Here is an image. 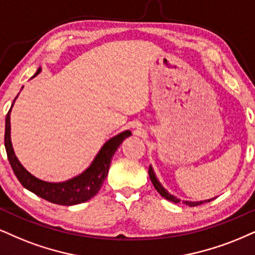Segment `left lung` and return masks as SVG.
<instances>
[{"label":"left lung","mask_w":255,"mask_h":255,"mask_svg":"<svg viewBox=\"0 0 255 255\" xmlns=\"http://www.w3.org/2000/svg\"><path fill=\"white\" fill-rule=\"evenodd\" d=\"M149 176H150V180H151V182H152L153 187H155V189H156L157 191H158V193L161 194L162 196L164 197V199L171 201V202H174V203H178V202H180V200H178L177 197L172 196L171 194H169L168 191H166V190L164 189V188L162 187V184L159 183L158 181H157V178H156V176H155V172H153L151 165L149 166ZM212 200H213V199L206 200V201H200V202H189V201H184V203L188 204V206H190V207H195V206H199V204H202V203H204V202H210V201H212Z\"/></svg>","instance_id":"obj_1"}]
</instances>
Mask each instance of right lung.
I'll list each match as a JSON object with an SVG mask.
<instances>
[{"mask_svg":"<svg viewBox=\"0 0 255 255\" xmlns=\"http://www.w3.org/2000/svg\"><path fill=\"white\" fill-rule=\"evenodd\" d=\"M40 71L41 68L36 71L33 78L36 77L40 73ZM12 105H14V103H12ZM11 108L7 113V117H5L4 146L12 171H14L17 180L20 181V183L26 189L37 195V196L42 197L46 201H49V202L55 204H61V206H73V204L86 202V201L92 199L94 195L98 193L100 188H102L104 181H105L106 176H108L110 164H111L112 157L115 155V152L117 151L123 140L128 136H131L130 131L127 130L111 138V139L104 144V146L102 147L98 155L96 156L92 164L83 174L66 182H61V183H51V182L41 181L39 178L34 177L33 175L29 174L21 165V163L18 162L16 156H15L10 140Z\"/></svg>","mask_w":255,"mask_h":255,"instance_id":"right-lung-1","label":"right lung"}]
</instances>
